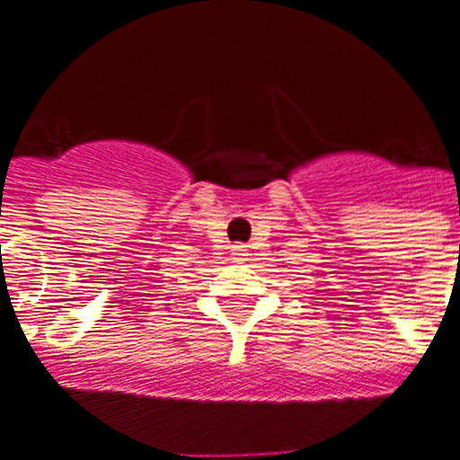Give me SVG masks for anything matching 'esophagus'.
<instances>
[{"label": "esophagus", "mask_w": 460, "mask_h": 460, "mask_svg": "<svg viewBox=\"0 0 460 460\" xmlns=\"http://www.w3.org/2000/svg\"><path fill=\"white\" fill-rule=\"evenodd\" d=\"M233 257L237 259V261H244V257H247V247H244V244H234Z\"/></svg>", "instance_id": "1"}]
</instances>
